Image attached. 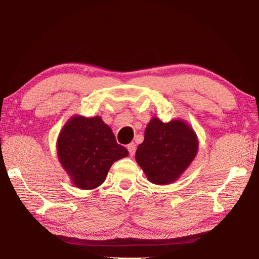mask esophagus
<instances>
[{"mask_svg":"<svg viewBox=\"0 0 259 259\" xmlns=\"http://www.w3.org/2000/svg\"><path fill=\"white\" fill-rule=\"evenodd\" d=\"M128 151H129L131 156L135 155V153H136V144L135 143L129 144V145H128Z\"/></svg>","mask_w":259,"mask_h":259,"instance_id":"1","label":"esophagus"}]
</instances>
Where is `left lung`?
Listing matches in <instances>:
<instances>
[{
  "label": "left lung",
  "mask_w": 259,
  "mask_h": 259,
  "mask_svg": "<svg viewBox=\"0 0 259 259\" xmlns=\"http://www.w3.org/2000/svg\"><path fill=\"white\" fill-rule=\"evenodd\" d=\"M199 142L183 120L164 123L153 117L145 129L144 142L136 151V161L148 181L156 185L171 184L194 160Z\"/></svg>",
  "instance_id": "left-lung-1"
}]
</instances>
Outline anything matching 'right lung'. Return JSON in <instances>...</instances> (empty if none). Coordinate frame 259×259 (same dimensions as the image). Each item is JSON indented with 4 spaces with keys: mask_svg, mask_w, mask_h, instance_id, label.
Returning a JSON list of instances; mask_svg holds the SVG:
<instances>
[{
    "mask_svg": "<svg viewBox=\"0 0 259 259\" xmlns=\"http://www.w3.org/2000/svg\"><path fill=\"white\" fill-rule=\"evenodd\" d=\"M57 152L60 164L81 190H94L106 179L114 162L129 154L116 143L100 116H73L61 129Z\"/></svg>",
    "mask_w": 259,
    "mask_h": 259,
    "instance_id": "1",
    "label": "right lung"
}]
</instances>
